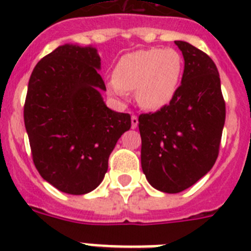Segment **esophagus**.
Returning a JSON list of instances; mask_svg holds the SVG:
<instances>
[{
  "instance_id": "esophagus-1",
  "label": "esophagus",
  "mask_w": 251,
  "mask_h": 251,
  "mask_svg": "<svg viewBox=\"0 0 251 251\" xmlns=\"http://www.w3.org/2000/svg\"><path fill=\"white\" fill-rule=\"evenodd\" d=\"M130 122H132V128L134 129V128H137V126H138V117L137 115H132V118H130Z\"/></svg>"
}]
</instances>
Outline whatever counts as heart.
<instances>
[{
    "label": "heart",
    "mask_w": 251,
    "mask_h": 251,
    "mask_svg": "<svg viewBox=\"0 0 251 251\" xmlns=\"http://www.w3.org/2000/svg\"><path fill=\"white\" fill-rule=\"evenodd\" d=\"M182 72L183 57L175 49L137 50L119 59L108 86L119 98L136 90L139 105L157 110L172 100Z\"/></svg>",
    "instance_id": "obj_1"
}]
</instances>
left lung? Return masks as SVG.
<instances>
[{"label": "left lung", "mask_w": 251, "mask_h": 251, "mask_svg": "<svg viewBox=\"0 0 251 251\" xmlns=\"http://www.w3.org/2000/svg\"><path fill=\"white\" fill-rule=\"evenodd\" d=\"M185 60L181 85L170 104L141 114V163L151 186L177 194L205 176L219 156L225 124L220 75L212 59L175 41Z\"/></svg>", "instance_id": "obj_1"}]
</instances>
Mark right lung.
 Segmentation results:
<instances>
[{
	"label": "right lung",
	"mask_w": 251,
	"mask_h": 251,
	"mask_svg": "<svg viewBox=\"0 0 251 251\" xmlns=\"http://www.w3.org/2000/svg\"><path fill=\"white\" fill-rule=\"evenodd\" d=\"M97 49L65 44L40 60L28 80L24 121L35 167L59 191L84 195L103 181L130 115L105 105Z\"/></svg>",
	"instance_id": "obj_1"
}]
</instances>
